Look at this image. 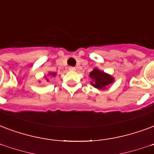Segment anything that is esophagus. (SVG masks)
<instances>
[{
  "instance_id": "1",
  "label": "esophagus",
  "mask_w": 154,
  "mask_h": 154,
  "mask_svg": "<svg viewBox=\"0 0 154 154\" xmlns=\"http://www.w3.org/2000/svg\"><path fill=\"white\" fill-rule=\"evenodd\" d=\"M69 69L70 70V71H75V70H76V68H75V67L70 66L69 67Z\"/></svg>"
}]
</instances>
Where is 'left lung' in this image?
<instances>
[{"label":"left lung","instance_id":"left-lung-1","mask_svg":"<svg viewBox=\"0 0 154 154\" xmlns=\"http://www.w3.org/2000/svg\"><path fill=\"white\" fill-rule=\"evenodd\" d=\"M90 77L94 80L91 82L92 85L97 89H106V86L110 85L114 82V78L110 75L102 72L100 70L95 69L90 73Z\"/></svg>","mask_w":154,"mask_h":154}]
</instances>
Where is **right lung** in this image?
Instances as JSON below:
<instances>
[{"label": "right lung", "instance_id": "1", "mask_svg": "<svg viewBox=\"0 0 154 154\" xmlns=\"http://www.w3.org/2000/svg\"><path fill=\"white\" fill-rule=\"evenodd\" d=\"M50 75H52V76H55V75H56V73H50Z\"/></svg>", "mask_w": 154, "mask_h": 154}]
</instances>
